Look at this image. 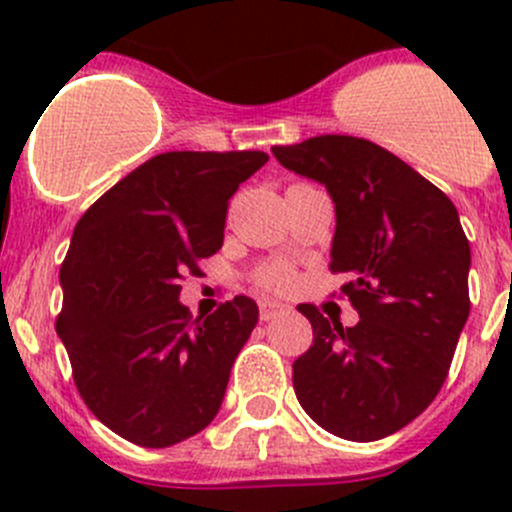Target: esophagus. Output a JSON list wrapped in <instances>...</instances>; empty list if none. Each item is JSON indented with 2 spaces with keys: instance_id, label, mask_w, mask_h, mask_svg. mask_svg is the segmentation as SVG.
<instances>
[{
  "instance_id": "esophagus-1",
  "label": "esophagus",
  "mask_w": 512,
  "mask_h": 512,
  "mask_svg": "<svg viewBox=\"0 0 512 512\" xmlns=\"http://www.w3.org/2000/svg\"><path fill=\"white\" fill-rule=\"evenodd\" d=\"M287 307L285 304H277V302H260V319L262 322H270V319L280 317L285 314Z\"/></svg>"
}]
</instances>
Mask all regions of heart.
I'll use <instances>...</instances> for the list:
<instances>
[{
  "mask_svg": "<svg viewBox=\"0 0 512 512\" xmlns=\"http://www.w3.org/2000/svg\"><path fill=\"white\" fill-rule=\"evenodd\" d=\"M292 280H294L292 270L285 265H272V267H265V270L260 272V285L267 289H277V292L287 289L289 285H292Z\"/></svg>",
  "mask_w": 512,
  "mask_h": 512,
  "instance_id": "1",
  "label": "heart"
}]
</instances>
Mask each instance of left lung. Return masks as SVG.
I'll return each mask as SVG.
<instances>
[{
  "instance_id": "left-lung-1",
  "label": "left lung",
  "mask_w": 512,
  "mask_h": 512,
  "mask_svg": "<svg viewBox=\"0 0 512 512\" xmlns=\"http://www.w3.org/2000/svg\"><path fill=\"white\" fill-rule=\"evenodd\" d=\"M280 165L327 188L337 213L332 272L359 312L329 324L312 304L314 342L292 364L312 421L347 441L391 436L436 399L466 327L471 245L456 205L386 148L317 136L272 148Z\"/></svg>"
}]
</instances>
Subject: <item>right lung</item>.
Segmentation results:
<instances>
[{
    "instance_id": "obj_1",
    "label": "right lung",
    "mask_w": 512,
    "mask_h": 512,
    "mask_svg": "<svg viewBox=\"0 0 512 512\" xmlns=\"http://www.w3.org/2000/svg\"><path fill=\"white\" fill-rule=\"evenodd\" d=\"M265 163L262 151L160 153L76 223L56 334L81 399L126 441L168 448L220 411L260 309L240 294L193 322L180 280L223 247L227 200Z\"/></svg>"
}]
</instances>
